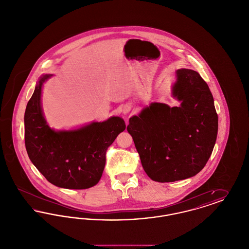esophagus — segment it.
I'll use <instances>...</instances> for the list:
<instances>
[{"mask_svg": "<svg viewBox=\"0 0 249 249\" xmlns=\"http://www.w3.org/2000/svg\"><path fill=\"white\" fill-rule=\"evenodd\" d=\"M130 106H125V107L122 108V113L123 115H128L130 113Z\"/></svg>", "mask_w": 249, "mask_h": 249, "instance_id": "obj_1", "label": "esophagus"}]
</instances>
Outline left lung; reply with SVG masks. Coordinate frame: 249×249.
<instances>
[{
	"mask_svg": "<svg viewBox=\"0 0 249 249\" xmlns=\"http://www.w3.org/2000/svg\"><path fill=\"white\" fill-rule=\"evenodd\" d=\"M172 95L180 105L152 103L129 120V131L142 168L153 181L165 183L201 172L216 141L218 119L213 95L199 72L176 71Z\"/></svg>",
	"mask_w": 249,
	"mask_h": 249,
	"instance_id": "obj_1",
	"label": "left lung"
}]
</instances>
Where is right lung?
Here are the masks:
<instances>
[{
    "instance_id": "1",
    "label": "right lung",
    "mask_w": 249,
    "mask_h": 249,
    "mask_svg": "<svg viewBox=\"0 0 249 249\" xmlns=\"http://www.w3.org/2000/svg\"><path fill=\"white\" fill-rule=\"evenodd\" d=\"M52 74H43L28 102L24 115L25 145L37 170L51 184L68 190H85L98 184L106 166V153L125 121L111 117L73 130H56L44 116L43 85Z\"/></svg>"
}]
</instances>
